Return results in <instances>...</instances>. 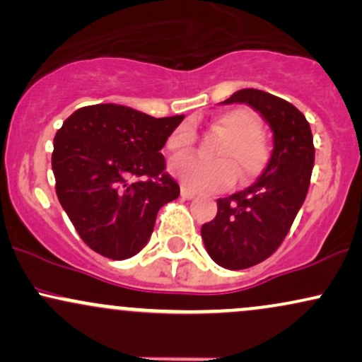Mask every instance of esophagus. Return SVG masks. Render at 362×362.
Wrapping results in <instances>:
<instances>
[{"instance_id":"34e87169","label":"esophagus","mask_w":362,"mask_h":362,"mask_svg":"<svg viewBox=\"0 0 362 362\" xmlns=\"http://www.w3.org/2000/svg\"><path fill=\"white\" fill-rule=\"evenodd\" d=\"M180 194H182V197H184V199H194L195 197V192H192V190H189V189H187V187H182Z\"/></svg>"}]
</instances>
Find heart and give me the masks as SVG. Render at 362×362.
Masks as SVG:
<instances>
[{"instance_id":"b5f03b06","label":"heart","mask_w":362,"mask_h":362,"mask_svg":"<svg viewBox=\"0 0 362 362\" xmlns=\"http://www.w3.org/2000/svg\"><path fill=\"white\" fill-rule=\"evenodd\" d=\"M213 126L228 136L219 155L223 161L209 163L194 155H180L170 161L172 175L197 192H221L230 189L238 180V172L243 182L260 177L271 160V149L260 134L259 117L252 110L238 107L219 114ZM194 139L192 126L182 124L170 134L167 149L170 153L187 151Z\"/></svg>"}]
</instances>
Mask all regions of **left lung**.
<instances>
[{
  "label": "left lung",
  "instance_id": "8db88e82",
  "mask_svg": "<svg viewBox=\"0 0 362 362\" xmlns=\"http://www.w3.org/2000/svg\"><path fill=\"white\" fill-rule=\"evenodd\" d=\"M221 103H247L272 131L267 168L245 190L218 199V214L202 224L201 236L216 264L242 271L279 248L308 194L315 163L308 120L293 103L267 91L245 88Z\"/></svg>",
  "mask_w": 362,
  "mask_h": 362
}]
</instances>
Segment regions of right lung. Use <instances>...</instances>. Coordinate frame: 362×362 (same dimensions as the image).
<instances>
[{
	"label": "right lung",
	"instance_id": "right-lung-1",
	"mask_svg": "<svg viewBox=\"0 0 362 362\" xmlns=\"http://www.w3.org/2000/svg\"><path fill=\"white\" fill-rule=\"evenodd\" d=\"M182 120L98 103L62 122L52 153L56 194L91 250L124 260L148 243L160 207L180 195L160 151Z\"/></svg>",
	"mask_w": 362,
	"mask_h": 362
}]
</instances>
